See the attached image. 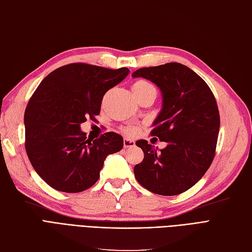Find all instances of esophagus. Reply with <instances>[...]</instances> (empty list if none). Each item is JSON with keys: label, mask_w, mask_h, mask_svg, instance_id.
I'll use <instances>...</instances> for the list:
<instances>
[{"label": "esophagus", "mask_w": 252, "mask_h": 252, "mask_svg": "<svg viewBox=\"0 0 252 252\" xmlns=\"http://www.w3.org/2000/svg\"><path fill=\"white\" fill-rule=\"evenodd\" d=\"M135 145V142L133 141V140H131V139H127V138H126V139L124 140V147L126 148V149H127V148H133Z\"/></svg>", "instance_id": "obj_1"}]
</instances>
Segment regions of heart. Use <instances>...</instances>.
<instances>
[{"label":"heart","mask_w":252,"mask_h":252,"mask_svg":"<svg viewBox=\"0 0 252 252\" xmlns=\"http://www.w3.org/2000/svg\"><path fill=\"white\" fill-rule=\"evenodd\" d=\"M133 92L135 95H140L143 93H148V92H156V88L152 83H150L147 79H137L133 83L132 86ZM123 131L125 134L129 135V136H134L138 132V127L134 126H126L123 128Z\"/></svg>","instance_id":"heart-1"}]
</instances>
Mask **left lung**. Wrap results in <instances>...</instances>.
<instances>
[{"instance_id":"1","label":"left lung","mask_w":252,"mask_h":252,"mask_svg":"<svg viewBox=\"0 0 252 252\" xmlns=\"http://www.w3.org/2000/svg\"><path fill=\"white\" fill-rule=\"evenodd\" d=\"M133 77L160 88L163 107L151 136L167 142L160 152L147 140L136 142L144 158L134 167L135 178L154 193H182L204 176L216 155L220 114L215 95L196 72L179 63L138 69Z\"/></svg>"}]
</instances>
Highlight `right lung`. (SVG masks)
Segmentation results:
<instances>
[{
    "mask_svg": "<svg viewBox=\"0 0 252 252\" xmlns=\"http://www.w3.org/2000/svg\"><path fill=\"white\" fill-rule=\"evenodd\" d=\"M126 67L108 69L73 63L48 74L26 107L25 149L32 166L52 189L80 192L96 183L104 159L119 152L124 139L107 132L87 138L80 124L99 115L103 95L128 74Z\"/></svg>",
    "mask_w": 252,
    "mask_h": 252,
    "instance_id": "right-lung-1",
    "label": "right lung"
}]
</instances>
